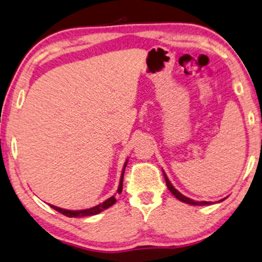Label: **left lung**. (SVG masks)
<instances>
[{
	"mask_svg": "<svg viewBox=\"0 0 262 262\" xmlns=\"http://www.w3.org/2000/svg\"><path fill=\"white\" fill-rule=\"evenodd\" d=\"M163 173H164V179H165V182H166V186H167V188H169V190L171 191V193L175 195V196L179 199L180 201H183V202H186V204H189V205H199V206H204V205H210V204H212V202H208V201H194V200H191V199H189V198H187V196H184V195H182L180 193L179 190L177 189H175V187L172 186L171 183H170V181H169V179H167L166 177V175H165V172L163 171ZM221 201H223V200H221Z\"/></svg>",
	"mask_w": 262,
	"mask_h": 262,
	"instance_id": "1",
	"label": "left lung"
}]
</instances>
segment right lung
Returning a JSON list of instances; mask_svg holds the SVG:
<instances>
[{
	"label": "right lung",
	"mask_w": 262,
	"mask_h": 262,
	"mask_svg": "<svg viewBox=\"0 0 262 262\" xmlns=\"http://www.w3.org/2000/svg\"><path fill=\"white\" fill-rule=\"evenodd\" d=\"M125 165H127V162H125L123 170H122V176H121V180H120V186H118V189H117V193L118 194H121L122 188H123V175H124ZM115 202H116V198L111 196V198L107 199V200L104 201L103 204H99V205H97V206H95V207L87 208V210H81V211H68V210H63V208L52 206V205H50V206L54 208V210H56L57 212H60V213L67 215V217H71V218L75 217V218H78V217H89V215L98 214L102 211L106 210V208H109L110 206H113Z\"/></svg>",
	"instance_id": "1"
}]
</instances>
